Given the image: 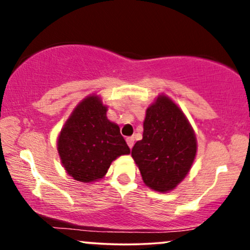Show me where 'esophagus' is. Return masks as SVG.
Returning a JSON list of instances; mask_svg holds the SVG:
<instances>
[{
    "instance_id": "34e87169",
    "label": "esophagus",
    "mask_w": 250,
    "mask_h": 250,
    "mask_svg": "<svg viewBox=\"0 0 250 250\" xmlns=\"http://www.w3.org/2000/svg\"><path fill=\"white\" fill-rule=\"evenodd\" d=\"M125 141H127V145H128V147L129 148H133V146H134V137H128L127 140H125Z\"/></svg>"
}]
</instances>
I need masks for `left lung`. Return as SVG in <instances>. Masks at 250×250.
<instances>
[{"label": "left lung", "instance_id": "left-lung-1", "mask_svg": "<svg viewBox=\"0 0 250 250\" xmlns=\"http://www.w3.org/2000/svg\"><path fill=\"white\" fill-rule=\"evenodd\" d=\"M196 137L182 110L166 95L147 108L143 137L131 149L142 180L167 193L187 176L196 155Z\"/></svg>", "mask_w": 250, "mask_h": 250}]
</instances>
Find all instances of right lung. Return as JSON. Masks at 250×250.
<instances>
[{"label": "right lung", "mask_w": 250, "mask_h": 250, "mask_svg": "<svg viewBox=\"0 0 250 250\" xmlns=\"http://www.w3.org/2000/svg\"><path fill=\"white\" fill-rule=\"evenodd\" d=\"M57 150L65 171L83 183L102 179L114 160L130 153L96 95L85 97L74 109L59 135Z\"/></svg>", "instance_id": "add662e5"}]
</instances>
